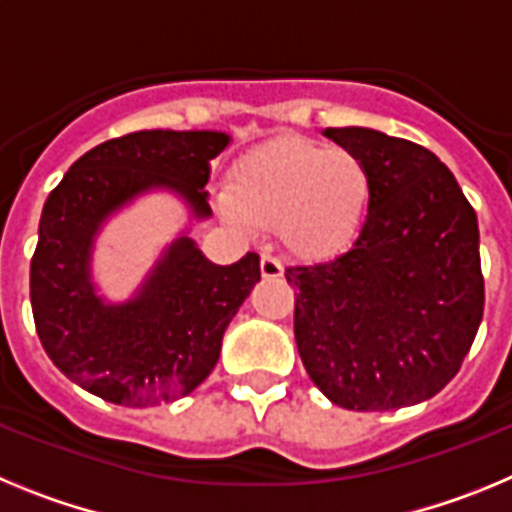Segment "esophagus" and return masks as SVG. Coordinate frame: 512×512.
I'll return each instance as SVG.
<instances>
[{
  "mask_svg": "<svg viewBox=\"0 0 512 512\" xmlns=\"http://www.w3.org/2000/svg\"><path fill=\"white\" fill-rule=\"evenodd\" d=\"M284 274V266L277 256L271 253H261V277L264 279H279Z\"/></svg>",
  "mask_w": 512,
  "mask_h": 512,
  "instance_id": "esophagus-1",
  "label": "esophagus"
}]
</instances>
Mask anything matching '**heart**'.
<instances>
[{
    "mask_svg": "<svg viewBox=\"0 0 512 512\" xmlns=\"http://www.w3.org/2000/svg\"><path fill=\"white\" fill-rule=\"evenodd\" d=\"M372 197V176L348 148L287 138L248 153L230 174L217 210L238 228L279 225L289 251L323 259L351 246Z\"/></svg>",
    "mask_w": 512,
    "mask_h": 512,
    "instance_id": "obj_1",
    "label": "heart"
}]
</instances>
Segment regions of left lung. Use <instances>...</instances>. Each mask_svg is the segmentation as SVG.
I'll list each match as a JSON object with an SVG mask.
<instances>
[{
  "label": "left lung",
  "mask_w": 512,
  "mask_h": 512,
  "mask_svg": "<svg viewBox=\"0 0 512 512\" xmlns=\"http://www.w3.org/2000/svg\"><path fill=\"white\" fill-rule=\"evenodd\" d=\"M372 176L354 246L289 266L295 341L320 392L346 410L431 400L459 372L482 310L477 212L441 158L372 128H325Z\"/></svg>",
  "instance_id": "obj_1"
}]
</instances>
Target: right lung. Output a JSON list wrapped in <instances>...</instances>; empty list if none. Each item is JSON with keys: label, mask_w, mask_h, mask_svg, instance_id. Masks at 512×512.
I'll return each instance as SVG.
<instances>
[{"label": "right lung", "mask_w": 512, "mask_h": 512, "mask_svg": "<svg viewBox=\"0 0 512 512\" xmlns=\"http://www.w3.org/2000/svg\"><path fill=\"white\" fill-rule=\"evenodd\" d=\"M228 143L217 130L104 140L48 194L30 261L35 328L53 364L92 395L148 408L189 395L215 369L225 328L261 279L256 253L217 266L182 233L125 302L99 295L92 253L107 217L153 189L176 194L192 220H207L210 161Z\"/></svg>", "instance_id": "right-lung-1"}]
</instances>
